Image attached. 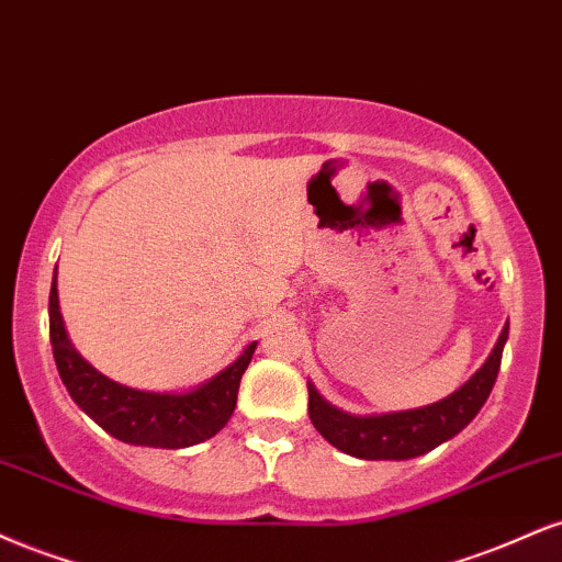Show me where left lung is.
<instances>
[{
  "label": "left lung",
  "instance_id": "obj_1",
  "mask_svg": "<svg viewBox=\"0 0 562 562\" xmlns=\"http://www.w3.org/2000/svg\"><path fill=\"white\" fill-rule=\"evenodd\" d=\"M508 340V324L499 335L495 350L486 358L482 369L452 392L445 401L424 405L416 411H401V414L384 416H350L340 408L329 405L314 387H308V418L316 431L348 456L363 458V461H408V458L424 456L437 445L448 442L463 427H469L482 405L495 387L503 348Z\"/></svg>",
  "mask_w": 562,
  "mask_h": 562
}]
</instances>
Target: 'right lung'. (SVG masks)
Masks as SVG:
<instances>
[{
    "mask_svg": "<svg viewBox=\"0 0 562 562\" xmlns=\"http://www.w3.org/2000/svg\"><path fill=\"white\" fill-rule=\"evenodd\" d=\"M49 337L59 376L80 411H86L101 429L110 431L120 442L165 450L191 448L225 427L238 403L240 376L256 350V342H251L238 361L186 395L123 387L99 374L70 346L63 316H59L57 282H52L49 293Z\"/></svg>",
    "mask_w": 562,
    "mask_h": 562,
    "instance_id": "right-lung-1",
    "label": "right lung"
}]
</instances>
